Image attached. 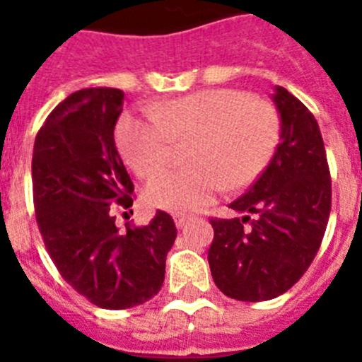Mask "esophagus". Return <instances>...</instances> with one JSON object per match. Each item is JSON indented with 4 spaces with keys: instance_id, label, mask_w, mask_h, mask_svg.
Returning a JSON list of instances; mask_svg holds the SVG:
<instances>
[{
    "instance_id": "34e87169",
    "label": "esophagus",
    "mask_w": 362,
    "mask_h": 362,
    "mask_svg": "<svg viewBox=\"0 0 362 362\" xmlns=\"http://www.w3.org/2000/svg\"><path fill=\"white\" fill-rule=\"evenodd\" d=\"M187 221H188V216H185V214H175L174 216V223L177 228H183V226L187 225Z\"/></svg>"
}]
</instances>
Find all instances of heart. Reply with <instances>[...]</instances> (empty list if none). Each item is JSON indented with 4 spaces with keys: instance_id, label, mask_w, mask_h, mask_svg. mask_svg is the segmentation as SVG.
<instances>
[{
    "instance_id": "heart-1",
    "label": "heart",
    "mask_w": 362,
    "mask_h": 362,
    "mask_svg": "<svg viewBox=\"0 0 362 362\" xmlns=\"http://www.w3.org/2000/svg\"><path fill=\"white\" fill-rule=\"evenodd\" d=\"M276 107L232 88H210L152 103L143 116L123 114L116 139L124 161L139 177L168 163L174 141H190L188 168L168 170L146 185L148 206L192 214L209 206L223 188L252 183L279 141Z\"/></svg>"
}]
</instances>
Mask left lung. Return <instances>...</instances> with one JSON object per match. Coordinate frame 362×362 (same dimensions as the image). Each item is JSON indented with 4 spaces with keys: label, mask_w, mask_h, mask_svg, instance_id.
I'll return each mask as SVG.
<instances>
[{
    "label": "left lung",
    "mask_w": 362,
    "mask_h": 362,
    "mask_svg": "<svg viewBox=\"0 0 362 362\" xmlns=\"http://www.w3.org/2000/svg\"><path fill=\"white\" fill-rule=\"evenodd\" d=\"M272 101L281 119L274 158L250 190L228 204L241 217L210 221L214 283L225 296L246 303L274 299L303 277L321 246L332 209L317 121L283 86H274Z\"/></svg>",
    "instance_id": "left-lung-1"
}]
</instances>
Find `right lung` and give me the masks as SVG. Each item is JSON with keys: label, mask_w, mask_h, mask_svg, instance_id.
<instances>
[{"label": "right lung", "mask_w": 362, "mask_h": 362, "mask_svg": "<svg viewBox=\"0 0 362 362\" xmlns=\"http://www.w3.org/2000/svg\"><path fill=\"white\" fill-rule=\"evenodd\" d=\"M119 88H83L57 105L32 153V190L45 246L63 279L99 308L143 305L161 290L175 241L158 210L146 226L121 232L114 209H130L134 185L114 141Z\"/></svg>", "instance_id": "add662e5"}]
</instances>
